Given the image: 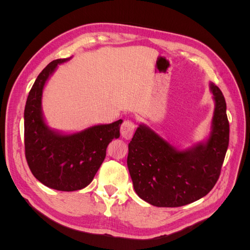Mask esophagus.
Wrapping results in <instances>:
<instances>
[{
  "instance_id": "obj_1",
  "label": "esophagus",
  "mask_w": 250,
  "mask_h": 250,
  "mask_svg": "<svg viewBox=\"0 0 250 250\" xmlns=\"http://www.w3.org/2000/svg\"><path fill=\"white\" fill-rule=\"evenodd\" d=\"M134 127L135 126L132 121H129V120L124 121L122 126H121V135H122V138L126 140L131 139L132 134L134 132Z\"/></svg>"
}]
</instances>
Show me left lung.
Segmentation results:
<instances>
[{
    "instance_id": "obj_1",
    "label": "left lung",
    "mask_w": 250,
    "mask_h": 250,
    "mask_svg": "<svg viewBox=\"0 0 250 250\" xmlns=\"http://www.w3.org/2000/svg\"><path fill=\"white\" fill-rule=\"evenodd\" d=\"M215 108L208 137L178 149L146 124L128 145L127 167L139 197L158 208H177L204 197L216 185L229 142L222 92L209 82Z\"/></svg>"
}]
</instances>
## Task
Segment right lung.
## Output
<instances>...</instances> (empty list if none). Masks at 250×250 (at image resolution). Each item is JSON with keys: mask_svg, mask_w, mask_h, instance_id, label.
<instances>
[{"mask_svg": "<svg viewBox=\"0 0 250 250\" xmlns=\"http://www.w3.org/2000/svg\"><path fill=\"white\" fill-rule=\"evenodd\" d=\"M70 58L53 60L37 76L27 98L25 153L34 177L57 191L81 190L92 183L105 156L108 144L120 137L123 120L98 124L76 132L51 128L42 112V93L58 64Z\"/></svg>", "mask_w": 250, "mask_h": 250, "instance_id": "right-lung-1", "label": "right lung"}]
</instances>
